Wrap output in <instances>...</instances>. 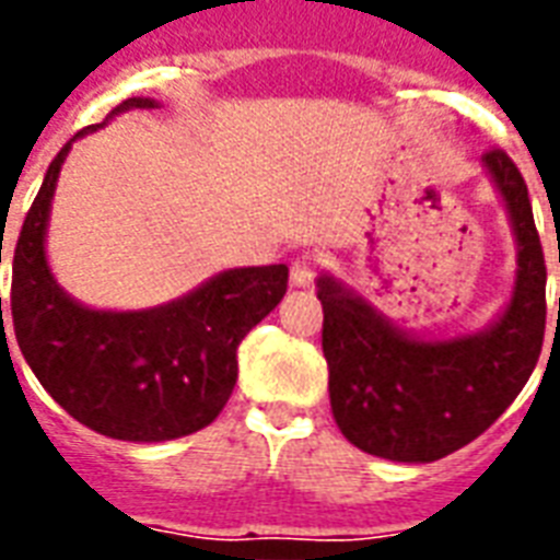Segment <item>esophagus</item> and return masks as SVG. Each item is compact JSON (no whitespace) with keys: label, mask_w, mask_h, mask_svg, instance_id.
I'll list each match as a JSON object with an SVG mask.
<instances>
[{"label":"esophagus","mask_w":560,"mask_h":560,"mask_svg":"<svg viewBox=\"0 0 560 560\" xmlns=\"http://www.w3.org/2000/svg\"><path fill=\"white\" fill-rule=\"evenodd\" d=\"M316 267H319L316 255L311 253L296 255V258L290 261V281H293L296 288H311L316 279Z\"/></svg>","instance_id":"34e87169"}]
</instances>
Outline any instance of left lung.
I'll return each instance as SVG.
<instances>
[{
  "instance_id": "left-lung-1",
  "label": "left lung",
  "mask_w": 560,
  "mask_h": 560,
  "mask_svg": "<svg viewBox=\"0 0 560 560\" xmlns=\"http://www.w3.org/2000/svg\"><path fill=\"white\" fill-rule=\"evenodd\" d=\"M503 197L517 279L486 331L421 340L334 279H316L331 412L354 447L392 462H435L482 435L535 372L547 328V264L529 188L509 153L482 156Z\"/></svg>"
}]
</instances>
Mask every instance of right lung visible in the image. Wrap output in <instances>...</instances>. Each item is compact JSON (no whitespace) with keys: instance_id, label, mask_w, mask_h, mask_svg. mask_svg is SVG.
Here are the masks:
<instances>
[{"instance_id":"add662e5","label":"right lung","mask_w":560,"mask_h":560,"mask_svg":"<svg viewBox=\"0 0 560 560\" xmlns=\"http://www.w3.org/2000/svg\"><path fill=\"white\" fill-rule=\"evenodd\" d=\"M151 107L156 101L127 98L113 116ZM92 130L98 125L74 139ZM74 139L48 165L13 246L8 316L22 358L43 389L95 433L121 442L197 433L226 407L237 381V346L281 302L288 267L223 270L183 299L148 311L83 307L57 284L46 261L51 197Z\"/></svg>"}]
</instances>
